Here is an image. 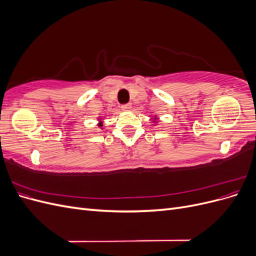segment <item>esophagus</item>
Returning <instances> with one entry per match:
<instances>
[{
	"label": "esophagus",
	"instance_id": "1",
	"mask_svg": "<svg viewBox=\"0 0 256 256\" xmlns=\"http://www.w3.org/2000/svg\"><path fill=\"white\" fill-rule=\"evenodd\" d=\"M131 106H131L130 104H122V111H129V110L131 109Z\"/></svg>",
	"mask_w": 256,
	"mask_h": 256
}]
</instances>
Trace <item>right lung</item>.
I'll use <instances>...</instances> for the list:
<instances>
[{"mask_svg":"<svg viewBox=\"0 0 256 256\" xmlns=\"http://www.w3.org/2000/svg\"><path fill=\"white\" fill-rule=\"evenodd\" d=\"M100 126H102V125H100Z\"/></svg>","mask_w":256,"mask_h":256,"instance_id":"obj_1","label":"right lung"}]
</instances>
